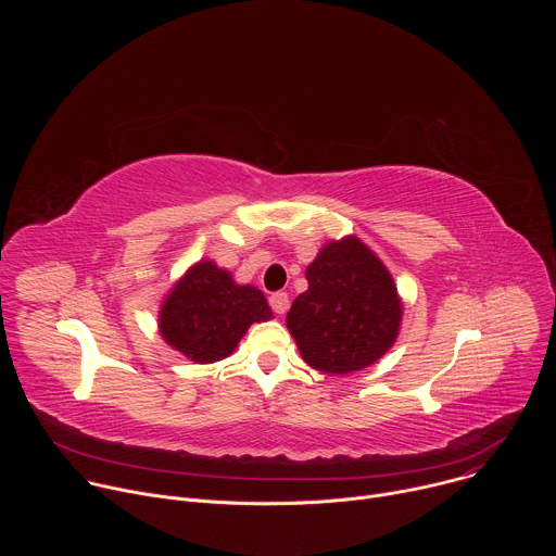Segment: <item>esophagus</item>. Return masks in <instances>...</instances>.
<instances>
[{
  "instance_id": "obj_1",
  "label": "esophagus",
  "mask_w": 556,
  "mask_h": 556,
  "mask_svg": "<svg viewBox=\"0 0 556 556\" xmlns=\"http://www.w3.org/2000/svg\"><path fill=\"white\" fill-rule=\"evenodd\" d=\"M288 305H290V299H288L286 292H275V294H270V307H273L277 314H286Z\"/></svg>"
}]
</instances>
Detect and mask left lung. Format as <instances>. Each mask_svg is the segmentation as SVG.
<instances>
[{
	"mask_svg": "<svg viewBox=\"0 0 556 556\" xmlns=\"http://www.w3.org/2000/svg\"><path fill=\"white\" fill-rule=\"evenodd\" d=\"M305 279L307 290L292 301L286 326L309 367L352 374L389 352L403 301L384 264L356 235L328 242Z\"/></svg>",
	"mask_w": 556,
	"mask_h": 556,
	"instance_id": "1",
	"label": "left lung"
}]
</instances>
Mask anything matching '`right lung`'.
Here are the masks:
<instances>
[{"instance_id": "obj_1", "label": "right lung", "mask_w": 556, "mask_h": 556, "mask_svg": "<svg viewBox=\"0 0 556 556\" xmlns=\"http://www.w3.org/2000/svg\"><path fill=\"white\" fill-rule=\"evenodd\" d=\"M270 319L262 290L235 283L228 270L202 260L165 296L157 328L189 361L215 363L232 354L253 324Z\"/></svg>"}]
</instances>
